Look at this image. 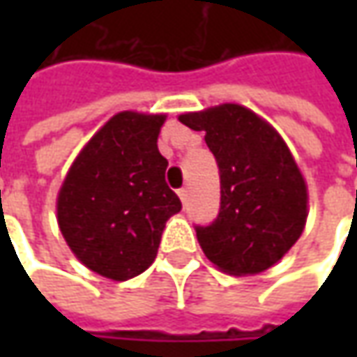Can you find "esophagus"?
I'll return each instance as SVG.
<instances>
[{"label": "esophagus", "mask_w": 357, "mask_h": 357, "mask_svg": "<svg viewBox=\"0 0 357 357\" xmlns=\"http://www.w3.org/2000/svg\"><path fill=\"white\" fill-rule=\"evenodd\" d=\"M178 197L183 200V204H186V200H188V188L183 186V188H178Z\"/></svg>", "instance_id": "esophagus-1"}]
</instances>
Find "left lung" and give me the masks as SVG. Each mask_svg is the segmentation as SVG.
I'll use <instances>...</instances> for the list:
<instances>
[{
    "label": "left lung",
    "mask_w": 357,
    "mask_h": 357,
    "mask_svg": "<svg viewBox=\"0 0 357 357\" xmlns=\"http://www.w3.org/2000/svg\"><path fill=\"white\" fill-rule=\"evenodd\" d=\"M178 121L204 130L220 174V208L197 225L206 258L228 274H258L300 238L308 216L306 183L282 137L246 107L220 105Z\"/></svg>",
    "instance_id": "left-lung-1"
}]
</instances>
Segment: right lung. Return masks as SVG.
<instances>
[{
  "instance_id": "obj_1",
  "label": "right lung",
  "mask_w": 357,
  "mask_h": 357,
  "mask_svg": "<svg viewBox=\"0 0 357 357\" xmlns=\"http://www.w3.org/2000/svg\"><path fill=\"white\" fill-rule=\"evenodd\" d=\"M165 115L123 111L75 158L57 199V220L77 258L111 280L139 276L157 258L167 220L183 208L158 153Z\"/></svg>"
}]
</instances>
